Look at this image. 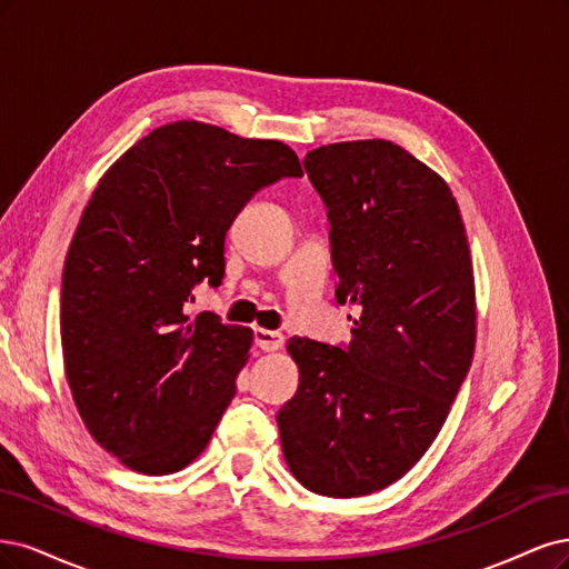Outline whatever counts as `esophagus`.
Segmentation results:
<instances>
[{
	"mask_svg": "<svg viewBox=\"0 0 569 569\" xmlns=\"http://www.w3.org/2000/svg\"><path fill=\"white\" fill-rule=\"evenodd\" d=\"M283 333L279 331H267V328H254V345L264 352H277L283 347Z\"/></svg>",
	"mask_w": 569,
	"mask_h": 569,
	"instance_id": "34e87169",
	"label": "esophagus"
}]
</instances>
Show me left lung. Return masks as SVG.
<instances>
[{
	"label": "left lung",
	"mask_w": 569,
	"mask_h": 569,
	"mask_svg": "<svg viewBox=\"0 0 569 569\" xmlns=\"http://www.w3.org/2000/svg\"><path fill=\"white\" fill-rule=\"evenodd\" d=\"M331 219L338 302L361 309L340 350L290 338L298 392L277 423L309 491L366 497L420 461L451 411L478 336L468 236L447 181L385 139L305 158Z\"/></svg>",
	"instance_id": "obj_1"
}]
</instances>
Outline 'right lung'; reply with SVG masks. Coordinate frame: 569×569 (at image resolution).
<instances>
[{"label": "right lung", "mask_w": 569, "mask_h": 569, "mask_svg": "<svg viewBox=\"0 0 569 569\" xmlns=\"http://www.w3.org/2000/svg\"><path fill=\"white\" fill-rule=\"evenodd\" d=\"M281 177H302L283 141L177 120L91 193L63 267V366L84 428L130 470L187 468L231 405L252 331L187 307L222 283L231 222Z\"/></svg>", "instance_id": "obj_1"}]
</instances>
